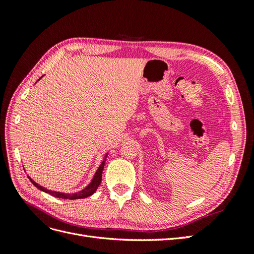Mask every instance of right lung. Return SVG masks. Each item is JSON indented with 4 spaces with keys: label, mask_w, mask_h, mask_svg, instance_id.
Wrapping results in <instances>:
<instances>
[{
    "label": "right lung",
    "mask_w": 254,
    "mask_h": 254,
    "mask_svg": "<svg viewBox=\"0 0 254 254\" xmlns=\"http://www.w3.org/2000/svg\"><path fill=\"white\" fill-rule=\"evenodd\" d=\"M106 158H107V155L105 156L102 164L99 165V167L97 168V171H96V173H95V175L93 177V179H92V181L90 182L89 186L87 188H84L83 190H81L80 191H77V193H74V194H67V193L65 194V193H60V191H55V190H48V189H45V188L39 186V184H38V183H36L32 178H30L29 176H27V177L29 178L30 182H32L36 188H38L40 190L45 191V193H49L50 195H52L54 197L63 198V199H70V200H74V199L87 198V197L91 196L92 194L95 193V190H97V188L99 187V184H101V182H102V174H103V170H104V166H105Z\"/></svg>",
    "instance_id": "obj_1"
}]
</instances>
